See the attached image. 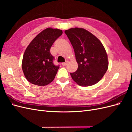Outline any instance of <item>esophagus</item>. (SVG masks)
<instances>
[{"instance_id":"obj_1","label":"esophagus","mask_w":132,"mask_h":132,"mask_svg":"<svg viewBox=\"0 0 132 132\" xmlns=\"http://www.w3.org/2000/svg\"><path fill=\"white\" fill-rule=\"evenodd\" d=\"M68 61H67V62H64V63H62V65H63V66H66V65L68 64Z\"/></svg>"}]
</instances>
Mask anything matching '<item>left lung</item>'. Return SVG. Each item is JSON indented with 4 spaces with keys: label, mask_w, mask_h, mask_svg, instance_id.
<instances>
[{
    "label": "left lung",
    "mask_w": 132,
    "mask_h": 132,
    "mask_svg": "<svg viewBox=\"0 0 132 132\" xmlns=\"http://www.w3.org/2000/svg\"><path fill=\"white\" fill-rule=\"evenodd\" d=\"M72 45L78 64L77 71L70 73L73 80L81 86L97 83L106 73L109 63L106 50L100 41L82 28L65 31Z\"/></svg>",
    "instance_id": "left-lung-1"
}]
</instances>
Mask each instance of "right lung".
I'll list each match as a JSON object with an SVG mask.
<instances>
[{
    "label": "right lung",
    "mask_w": 132,
    "mask_h": 132,
    "mask_svg": "<svg viewBox=\"0 0 132 132\" xmlns=\"http://www.w3.org/2000/svg\"><path fill=\"white\" fill-rule=\"evenodd\" d=\"M61 30L47 28L36 36L23 54L22 69L26 79L38 86H45L52 81L59 68L53 63L50 50L55 41L62 35Z\"/></svg>",
    "instance_id": "1"
}]
</instances>
